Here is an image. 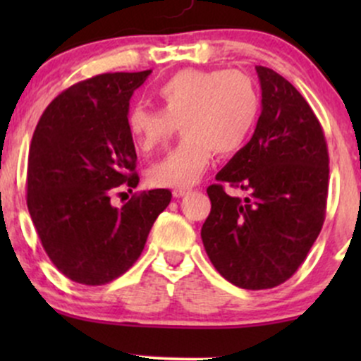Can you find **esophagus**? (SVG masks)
Here are the masks:
<instances>
[{"mask_svg":"<svg viewBox=\"0 0 361 361\" xmlns=\"http://www.w3.org/2000/svg\"><path fill=\"white\" fill-rule=\"evenodd\" d=\"M188 192H190L188 188H175V190H173V197L181 198V197H185V195Z\"/></svg>","mask_w":361,"mask_h":361,"instance_id":"esophagus-1","label":"esophagus"}]
</instances>
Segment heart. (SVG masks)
<instances>
[{"label": "heart", "mask_w": 361, "mask_h": 361, "mask_svg": "<svg viewBox=\"0 0 361 361\" xmlns=\"http://www.w3.org/2000/svg\"><path fill=\"white\" fill-rule=\"evenodd\" d=\"M161 110L134 105L127 111L128 137L142 154L163 146L181 126L185 140L149 169V181L188 188L212 161L239 151L255 130L261 100L255 81L235 69H183L156 90Z\"/></svg>", "instance_id": "obj_1"}]
</instances>
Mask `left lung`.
<instances>
[{
    "label": "left lung",
    "mask_w": 361,
    "mask_h": 361,
    "mask_svg": "<svg viewBox=\"0 0 361 361\" xmlns=\"http://www.w3.org/2000/svg\"><path fill=\"white\" fill-rule=\"evenodd\" d=\"M261 115L250 142L207 188L212 209L202 226L210 261L235 287L273 288L293 275L326 215L329 156L321 123L292 82L256 66ZM229 183L250 193H225Z\"/></svg>",
    "instance_id": "obj_1"
}]
</instances>
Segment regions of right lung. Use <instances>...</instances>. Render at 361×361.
<instances>
[{"label":"right lung","mask_w":361,"mask_h":361,"mask_svg":"<svg viewBox=\"0 0 361 361\" xmlns=\"http://www.w3.org/2000/svg\"><path fill=\"white\" fill-rule=\"evenodd\" d=\"M151 69L109 73L62 91L37 123L28 152L27 205L56 268L82 285H105L137 261L149 231L171 202L169 190L110 197L135 188L134 142L126 117Z\"/></svg>","instance_id":"1"}]
</instances>
